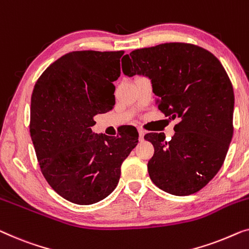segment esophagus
I'll list each match as a JSON object with an SVG mask.
<instances>
[{"label": "esophagus", "mask_w": 249, "mask_h": 249, "mask_svg": "<svg viewBox=\"0 0 249 249\" xmlns=\"http://www.w3.org/2000/svg\"><path fill=\"white\" fill-rule=\"evenodd\" d=\"M138 132H139V139L142 140L143 136H145V131H143L142 129H138Z\"/></svg>", "instance_id": "esophagus-1"}]
</instances>
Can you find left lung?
<instances>
[{
	"label": "left lung",
	"mask_w": 249,
	"mask_h": 249,
	"mask_svg": "<svg viewBox=\"0 0 249 249\" xmlns=\"http://www.w3.org/2000/svg\"><path fill=\"white\" fill-rule=\"evenodd\" d=\"M122 71L148 77L156 104L178 118L171 140L150 132L154 146L148 173L154 184L173 196H190L208 184L222 166L233 127L232 84L219 59L199 46L169 42L124 56Z\"/></svg>",
	"instance_id": "obj_1"
}]
</instances>
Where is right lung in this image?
I'll use <instances>...</instances> for the list:
<instances>
[{
  "mask_svg": "<svg viewBox=\"0 0 249 249\" xmlns=\"http://www.w3.org/2000/svg\"><path fill=\"white\" fill-rule=\"evenodd\" d=\"M124 52H71L41 74L31 95L30 136L48 184L70 202L88 205L116 189L138 131L94 133V117L112 109L113 82Z\"/></svg>",
  "mask_w": 249,
  "mask_h": 249,
  "instance_id": "1",
  "label": "right lung"
}]
</instances>
